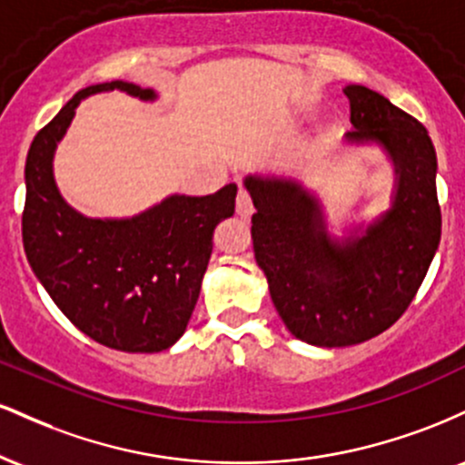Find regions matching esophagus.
Returning <instances> with one entry per match:
<instances>
[{
    "instance_id": "obj_1",
    "label": "esophagus",
    "mask_w": 465,
    "mask_h": 465,
    "mask_svg": "<svg viewBox=\"0 0 465 465\" xmlns=\"http://www.w3.org/2000/svg\"><path fill=\"white\" fill-rule=\"evenodd\" d=\"M236 214H238L240 218H251V214H253V203H251V196H249L244 190L238 192Z\"/></svg>"
}]
</instances>
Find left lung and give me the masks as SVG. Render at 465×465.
<instances>
[{
    "label": "left lung",
    "instance_id": "8db88e82",
    "mask_svg": "<svg viewBox=\"0 0 465 465\" xmlns=\"http://www.w3.org/2000/svg\"><path fill=\"white\" fill-rule=\"evenodd\" d=\"M351 131L343 143L381 148L393 170L389 207L336 236L319 194L295 177H244L255 262L282 322L317 348H348L385 332L413 302L441 236L437 154L418 120L385 95L348 84Z\"/></svg>",
    "mask_w": 465,
    "mask_h": 465
}]
</instances>
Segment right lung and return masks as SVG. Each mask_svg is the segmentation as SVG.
Returning <instances> with one entry per match:
<instances>
[{"label": "right lung", "instance_id": "1", "mask_svg": "<svg viewBox=\"0 0 465 465\" xmlns=\"http://www.w3.org/2000/svg\"><path fill=\"white\" fill-rule=\"evenodd\" d=\"M124 92L154 103L157 92L124 80L92 84L44 126L25 159L24 249L36 280L80 332L111 350L153 354L183 336L212 255V236L233 214L236 183L214 194H168L124 218L80 214L63 199L54 154L84 98Z\"/></svg>", "mask_w": 465, "mask_h": 465}]
</instances>
